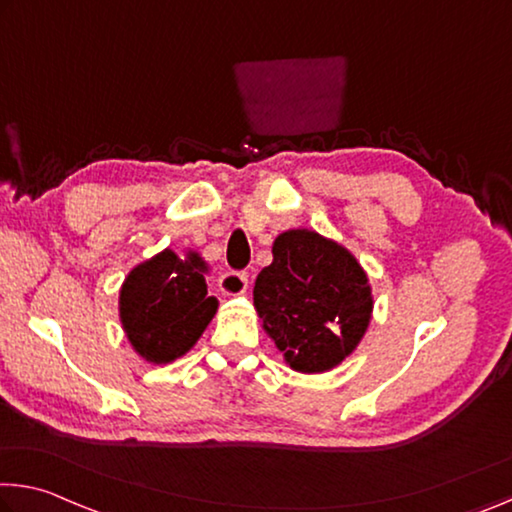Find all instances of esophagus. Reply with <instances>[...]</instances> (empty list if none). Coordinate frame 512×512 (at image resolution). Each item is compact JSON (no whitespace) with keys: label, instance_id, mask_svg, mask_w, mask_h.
Masks as SVG:
<instances>
[{"label":"esophagus","instance_id":"obj_1","mask_svg":"<svg viewBox=\"0 0 512 512\" xmlns=\"http://www.w3.org/2000/svg\"><path fill=\"white\" fill-rule=\"evenodd\" d=\"M218 289L227 296H241L246 294L248 289V275L241 271H225L221 278H218Z\"/></svg>","mask_w":512,"mask_h":512}]
</instances>
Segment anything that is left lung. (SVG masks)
Wrapping results in <instances>:
<instances>
[{"label": "left lung", "instance_id": "8db88e82", "mask_svg": "<svg viewBox=\"0 0 512 512\" xmlns=\"http://www.w3.org/2000/svg\"><path fill=\"white\" fill-rule=\"evenodd\" d=\"M253 300L264 330L291 369L321 373L355 351L373 298L367 273L339 243L312 230L282 232Z\"/></svg>", "mask_w": 512, "mask_h": 512}]
</instances>
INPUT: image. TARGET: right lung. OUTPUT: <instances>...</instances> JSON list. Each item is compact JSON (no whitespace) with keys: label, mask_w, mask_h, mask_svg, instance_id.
I'll use <instances>...</instances> for the list:
<instances>
[{"label":"right lung","mask_w":512,"mask_h":512,"mask_svg":"<svg viewBox=\"0 0 512 512\" xmlns=\"http://www.w3.org/2000/svg\"><path fill=\"white\" fill-rule=\"evenodd\" d=\"M207 266L198 253L154 255L127 275L120 289V321L134 351L154 364L180 358L216 314L207 296Z\"/></svg>","instance_id":"add662e5"}]
</instances>
